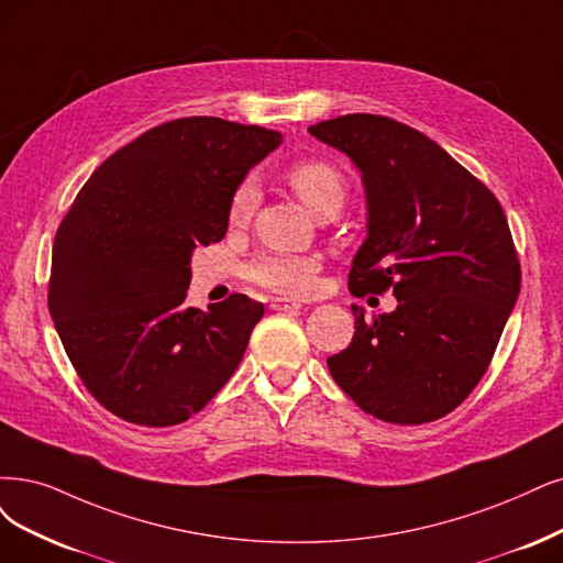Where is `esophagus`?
Returning <instances> with one entry per match:
<instances>
[{
    "mask_svg": "<svg viewBox=\"0 0 563 563\" xmlns=\"http://www.w3.org/2000/svg\"><path fill=\"white\" fill-rule=\"evenodd\" d=\"M271 308H274V310H299L301 303L299 301H289L285 297H276V299H271Z\"/></svg>",
    "mask_w": 563,
    "mask_h": 563,
    "instance_id": "1",
    "label": "esophagus"
}]
</instances>
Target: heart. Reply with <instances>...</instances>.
I'll use <instances>...</instances> for the list:
<instances>
[{
    "mask_svg": "<svg viewBox=\"0 0 563 563\" xmlns=\"http://www.w3.org/2000/svg\"><path fill=\"white\" fill-rule=\"evenodd\" d=\"M287 183L292 185L297 197L306 203L310 213L324 216L331 211H341L347 195V183L339 166L327 159H303L287 169ZM260 183L255 176L243 178L232 192L227 208V218L234 227H243L255 216L260 206ZM320 262L310 255L292 253H268L250 262L247 278L274 289L285 297H306L318 285Z\"/></svg>",
    "mask_w": 563,
    "mask_h": 563,
    "instance_id": "1",
    "label": "heart"
}]
</instances>
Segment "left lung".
Listing matches in <instances>:
<instances>
[{"label":"left lung","instance_id":"left-lung-1","mask_svg":"<svg viewBox=\"0 0 563 563\" xmlns=\"http://www.w3.org/2000/svg\"><path fill=\"white\" fill-rule=\"evenodd\" d=\"M362 172L366 241L350 268L355 297L391 289L399 306L364 318L327 360L331 378L373 418H443L481 383L519 295L510 227L485 183L422 132L352 113L308 128Z\"/></svg>","mask_w":563,"mask_h":563}]
</instances>
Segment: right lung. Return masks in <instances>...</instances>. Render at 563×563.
I'll list each match as a JSON object with an SVG mask.
<instances>
[{"label":"right lung","instance_id":"right-lung-1","mask_svg":"<svg viewBox=\"0 0 563 563\" xmlns=\"http://www.w3.org/2000/svg\"><path fill=\"white\" fill-rule=\"evenodd\" d=\"M280 139L206 115L157 124L101 162L62 220L51 318L82 385L124 422L180 424L241 364L264 303L185 308L190 260L224 239L232 192Z\"/></svg>","mask_w":563,"mask_h":563}]
</instances>
